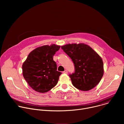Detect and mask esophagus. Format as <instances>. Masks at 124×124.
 Segmentation results:
<instances>
[{
  "instance_id": "obj_1",
  "label": "esophagus",
  "mask_w": 124,
  "mask_h": 124,
  "mask_svg": "<svg viewBox=\"0 0 124 124\" xmlns=\"http://www.w3.org/2000/svg\"><path fill=\"white\" fill-rule=\"evenodd\" d=\"M63 73L64 74H67V73H68V71H67V70H65L64 72H63Z\"/></svg>"
}]
</instances>
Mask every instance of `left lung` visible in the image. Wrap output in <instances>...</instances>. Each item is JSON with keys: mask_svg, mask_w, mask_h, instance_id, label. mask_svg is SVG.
<instances>
[{"mask_svg": "<svg viewBox=\"0 0 124 124\" xmlns=\"http://www.w3.org/2000/svg\"><path fill=\"white\" fill-rule=\"evenodd\" d=\"M61 48L74 64L75 73L69 77L76 88L89 91L98 84L103 75V63L96 52L84 44H67Z\"/></svg>", "mask_w": 124, "mask_h": 124, "instance_id": "1", "label": "left lung"}]
</instances>
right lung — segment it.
<instances>
[{
    "label": "right lung",
    "instance_id": "add662e5",
    "mask_svg": "<svg viewBox=\"0 0 124 124\" xmlns=\"http://www.w3.org/2000/svg\"><path fill=\"white\" fill-rule=\"evenodd\" d=\"M60 47L55 45L37 47L30 53L23 63V76L35 91L47 92L57 84L62 73L57 70L53 56Z\"/></svg>",
    "mask_w": 124,
    "mask_h": 124
}]
</instances>
